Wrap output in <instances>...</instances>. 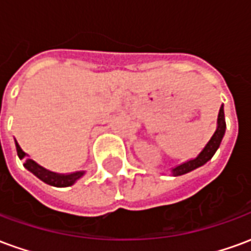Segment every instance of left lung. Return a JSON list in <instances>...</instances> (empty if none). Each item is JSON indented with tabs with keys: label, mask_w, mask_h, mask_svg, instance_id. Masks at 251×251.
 <instances>
[{
	"label": "left lung",
	"mask_w": 251,
	"mask_h": 251,
	"mask_svg": "<svg viewBox=\"0 0 251 251\" xmlns=\"http://www.w3.org/2000/svg\"><path fill=\"white\" fill-rule=\"evenodd\" d=\"M225 131H226V120H225V110H223V104H222L221 109H219V114H218V121H216V129L210 138V141L205 144V147L198 153L196 157L187 160L184 163L179 164L175 168L171 169L172 176H181V175L188 174L191 171L204 165L207 161H210L216 151L221 147Z\"/></svg>",
	"instance_id": "obj_1"
}]
</instances>
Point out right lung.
<instances>
[{"mask_svg":"<svg viewBox=\"0 0 251 251\" xmlns=\"http://www.w3.org/2000/svg\"><path fill=\"white\" fill-rule=\"evenodd\" d=\"M16 149H17V154H19L20 160H25V168L35 175L36 177H39L41 181H44L46 184L53 185V187H70V185L75 184L77 180L86 174V171H77V172H72V174H56V172H52V171H48L44 167L39 165L35 160L26 158L28 154L20 148L17 141H16Z\"/></svg>","mask_w":251,"mask_h":251,"instance_id":"obj_1","label":"right lung"}]
</instances>
